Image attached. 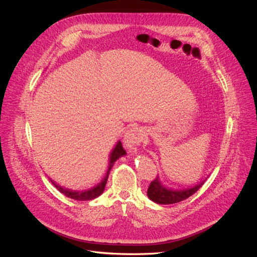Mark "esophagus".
I'll return each mask as SVG.
<instances>
[{"label":"esophagus","instance_id":"esophagus-1","mask_svg":"<svg viewBox=\"0 0 257 257\" xmlns=\"http://www.w3.org/2000/svg\"><path fill=\"white\" fill-rule=\"evenodd\" d=\"M144 137V131L141 128H132L125 135V143L131 153H136L138 146Z\"/></svg>","mask_w":257,"mask_h":257}]
</instances>
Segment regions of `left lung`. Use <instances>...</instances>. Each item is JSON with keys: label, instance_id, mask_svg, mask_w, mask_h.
Segmentation results:
<instances>
[{"label": "left lung", "instance_id": "obj_1", "mask_svg": "<svg viewBox=\"0 0 257 257\" xmlns=\"http://www.w3.org/2000/svg\"><path fill=\"white\" fill-rule=\"evenodd\" d=\"M208 177V176H207ZM207 177L193 185H186L184 188H173L168 187L161 181L160 177L158 176L155 179L148 189V196L149 198L159 204H173L180 201H183L190 197L194 194L205 182Z\"/></svg>", "mask_w": 257, "mask_h": 257}]
</instances>
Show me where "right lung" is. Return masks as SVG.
<instances>
[{
    "label": "right lung",
    "mask_w": 257,
    "mask_h": 257,
    "mask_svg": "<svg viewBox=\"0 0 257 257\" xmlns=\"http://www.w3.org/2000/svg\"><path fill=\"white\" fill-rule=\"evenodd\" d=\"M127 153L126 151L123 149V145H122V142L119 140L116 145L114 146V149L112 150V152L109 153V157H108V164H107V169L105 171V174L103 176V178L98 182L96 183V184L90 188H87V189H82V190H73V189H70V188H67V187H64L60 184H58V183L56 181H54L53 179H51L49 177V179L51 180V182L54 184V186L61 192L63 193L64 195H66L67 197L69 198H72L74 200H79V201H86V200H91V199H94L96 197H98L104 190V187H105V184H106V181H107V178H108V175H109V172H111L114 164L117 162V160H119L120 158L126 156Z\"/></svg>",
    "instance_id": "1"
}]
</instances>
